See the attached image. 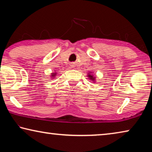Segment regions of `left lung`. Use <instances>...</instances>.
I'll return each mask as SVG.
<instances>
[{
    "label": "left lung",
    "mask_w": 152,
    "mask_h": 152,
    "mask_svg": "<svg viewBox=\"0 0 152 152\" xmlns=\"http://www.w3.org/2000/svg\"><path fill=\"white\" fill-rule=\"evenodd\" d=\"M88 77H89V78H91V80H94V78L93 76H92L91 75V74H89V75H88Z\"/></svg>",
    "instance_id": "left-lung-1"
}]
</instances>
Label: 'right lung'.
Returning a JSON list of instances; mask_svg holds the SVG:
<instances>
[{
	"instance_id": "obj_1",
	"label": "right lung",
	"mask_w": 152,
	"mask_h": 152,
	"mask_svg": "<svg viewBox=\"0 0 152 152\" xmlns=\"http://www.w3.org/2000/svg\"><path fill=\"white\" fill-rule=\"evenodd\" d=\"M52 74H53V75H51V76H54L56 75V74H53V73Z\"/></svg>"
}]
</instances>
